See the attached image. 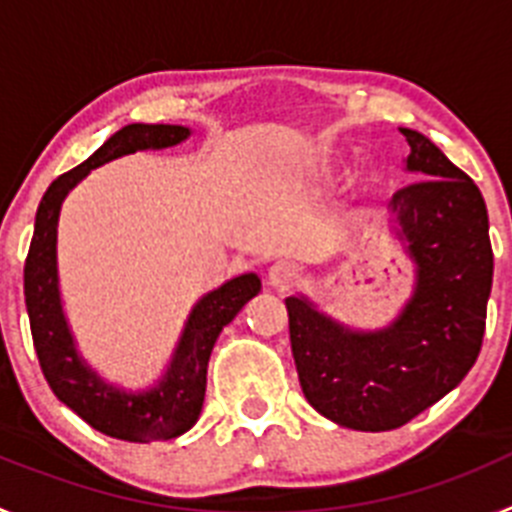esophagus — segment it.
<instances>
[{
  "label": "esophagus",
  "instance_id": "1",
  "mask_svg": "<svg viewBox=\"0 0 512 512\" xmlns=\"http://www.w3.org/2000/svg\"><path fill=\"white\" fill-rule=\"evenodd\" d=\"M269 284L274 289H289L300 282V269L289 261H277V264L269 266V274H266Z\"/></svg>",
  "mask_w": 512,
  "mask_h": 512
}]
</instances>
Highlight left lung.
Instances as JSON below:
<instances>
[{"mask_svg":"<svg viewBox=\"0 0 512 512\" xmlns=\"http://www.w3.org/2000/svg\"><path fill=\"white\" fill-rule=\"evenodd\" d=\"M415 182L390 200L392 233L415 264L390 325L348 328L310 297L284 300L300 387L312 408L354 431H392L449 395L474 366L492 289L482 192L423 133L400 128Z\"/></svg>","mask_w":512,"mask_h":512,"instance_id":"1","label":"left lung"}]
</instances>
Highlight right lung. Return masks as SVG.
<instances>
[{
	"instance_id": "right-lung-1",
	"label": "right lung",
	"mask_w": 512,
	"mask_h": 512,
	"mask_svg": "<svg viewBox=\"0 0 512 512\" xmlns=\"http://www.w3.org/2000/svg\"><path fill=\"white\" fill-rule=\"evenodd\" d=\"M192 135L184 125L133 122L104 140L92 156L45 189L25 261V305L35 354L53 395L99 433L120 441L151 443L182 436L197 423L207 387V361L220 330L261 292L259 274H241L207 292L189 312L161 379L146 390H122L81 359L66 320L58 284V215L66 194L92 169L135 151L179 146Z\"/></svg>"
}]
</instances>
